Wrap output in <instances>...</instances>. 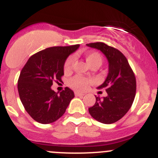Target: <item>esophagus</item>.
I'll use <instances>...</instances> for the list:
<instances>
[{
	"label": "esophagus",
	"instance_id": "esophagus-1",
	"mask_svg": "<svg viewBox=\"0 0 158 158\" xmlns=\"http://www.w3.org/2000/svg\"><path fill=\"white\" fill-rule=\"evenodd\" d=\"M84 95H85V93H80V92H77V91L75 92V96H83Z\"/></svg>",
	"mask_w": 158,
	"mask_h": 158
}]
</instances>
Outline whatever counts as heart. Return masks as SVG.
<instances>
[{"mask_svg":"<svg viewBox=\"0 0 158 158\" xmlns=\"http://www.w3.org/2000/svg\"><path fill=\"white\" fill-rule=\"evenodd\" d=\"M85 59L87 63L89 64L90 66L93 64L98 63L101 64L102 62V57L100 56V54L96 52H90L87 53L85 54ZM74 58L73 57H69L68 59L65 61V65H64V69L65 72H69L72 68ZM91 83V80L85 78L81 76H76L73 78H72L69 81V85L72 88L77 90H85L88 88V86Z\"/></svg>","mask_w":158,"mask_h":158,"instance_id":"1","label":"heart"}]
</instances>
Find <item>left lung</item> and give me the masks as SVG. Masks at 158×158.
Returning a JSON list of instances; mask_svg holds the SVG:
<instances>
[{
  "mask_svg": "<svg viewBox=\"0 0 158 158\" xmlns=\"http://www.w3.org/2000/svg\"><path fill=\"white\" fill-rule=\"evenodd\" d=\"M104 54L108 62V73L104 83L97 87L105 89L107 96H96V103L89 107L93 118L104 124L117 122L126 115L133 104L136 93V80L127 59L120 51L104 43L87 44Z\"/></svg>",
  "mask_w": 158,
  "mask_h": 158,
  "instance_id": "obj_1",
  "label": "left lung"
}]
</instances>
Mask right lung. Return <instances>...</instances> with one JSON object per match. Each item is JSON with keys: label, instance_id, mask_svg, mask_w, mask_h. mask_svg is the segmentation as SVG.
I'll list each match as a JSON object with an SVG mask.
<instances>
[{"label": "right lung", "instance_id": "1", "mask_svg": "<svg viewBox=\"0 0 158 158\" xmlns=\"http://www.w3.org/2000/svg\"><path fill=\"white\" fill-rule=\"evenodd\" d=\"M79 47H49L32 55L22 69L18 80L19 99L36 122L48 124L58 120L74 97L69 88L58 94L51 86L54 81H61L67 58Z\"/></svg>", "mask_w": 158, "mask_h": 158}]
</instances>
